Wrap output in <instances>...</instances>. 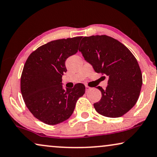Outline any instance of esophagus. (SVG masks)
Masks as SVG:
<instances>
[{"label":"esophagus","instance_id":"1","mask_svg":"<svg viewBox=\"0 0 157 157\" xmlns=\"http://www.w3.org/2000/svg\"><path fill=\"white\" fill-rule=\"evenodd\" d=\"M85 88H86V92L88 91L89 90H90V87L89 86H87V85H85Z\"/></svg>","mask_w":157,"mask_h":157}]
</instances>
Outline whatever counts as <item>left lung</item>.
Wrapping results in <instances>:
<instances>
[{
	"label": "left lung",
	"mask_w": 157,
	"mask_h": 157,
	"mask_svg": "<svg viewBox=\"0 0 157 157\" xmlns=\"http://www.w3.org/2000/svg\"><path fill=\"white\" fill-rule=\"evenodd\" d=\"M79 51L96 72L108 77L105 90L97 87L102 97L94 103L96 111L109 118L124 116L136 103L141 89L136 59L126 46L106 35L83 37Z\"/></svg>",
	"instance_id": "obj_1"
}]
</instances>
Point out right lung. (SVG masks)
Wrapping results in <instances>:
<instances>
[{"label":"right lung","mask_w":157,"mask_h":157,"mask_svg":"<svg viewBox=\"0 0 157 157\" xmlns=\"http://www.w3.org/2000/svg\"><path fill=\"white\" fill-rule=\"evenodd\" d=\"M82 36L52 41L33 52L24 64L21 92L33 116L48 125H56L72 116L85 87L77 83L64 89L62 77L67 72L65 61L78 51Z\"/></svg>","instance_id":"add662e5"}]
</instances>
